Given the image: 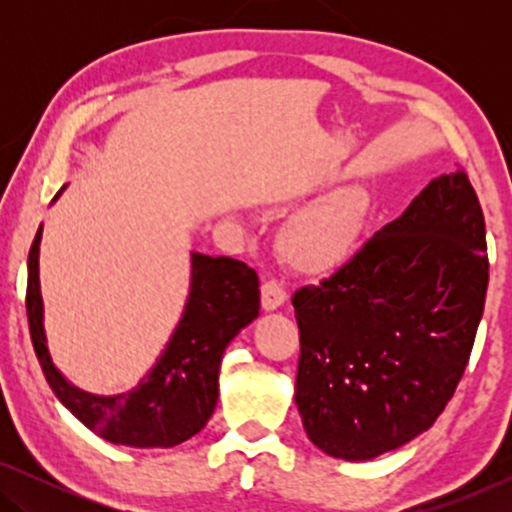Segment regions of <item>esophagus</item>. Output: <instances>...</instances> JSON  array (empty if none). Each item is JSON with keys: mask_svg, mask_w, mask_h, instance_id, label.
<instances>
[{"mask_svg": "<svg viewBox=\"0 0 512 512\" xmlns=\"http://www.w3.org/2000/svg\"><path fill=\"white\" fill-rule=\"evenodd\" d=\"M284 303H286V291L275 282V279L261 284V305L265 312L277 310V307H282Z\"/></svg>", "mask_w": 512, "mask_h": 512, "instance_id": "obj_1", "label": "esophagus"}]
</instances>
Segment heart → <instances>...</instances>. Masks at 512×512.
<instances>
[{
  "instance_id": "b5f03b06",
  "label": "heart",
  "mask_w": 512,
  "mask_h": 512,
  "mask_svg": "<svg viewBox=\"0 0 512 512\" xmlns=\"http://www.w3.org/2000/svg\"><path fill=\"white\" fill-rule=\"evenodd\" d=\"M368 214L370 195L363 188L326 195L284 223L277 237L279 254L303 275H331L356 256Z\"/></svg>"
}]
</instances>
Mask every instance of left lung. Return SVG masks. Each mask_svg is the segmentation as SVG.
Segmentation results:
<instances>
[{"instance_id": "1", "label": "left lung", "mask_w": 512, "mask_h": 512, "mask_svg": "<svg viewBox=\"0 0 512 512\" xmlns=\"http://www.w3.org/2000/svg\"><path fill=\"white\" fill-rule=\"evenodd\" d=\"M487 282L485 216L457 170L433 179L345 268L293 293L307 438L366 461L429 429L466 370Z\"/></svg>"}]
</instances>
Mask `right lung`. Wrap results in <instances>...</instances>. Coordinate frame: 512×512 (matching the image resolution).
Here are the masks:
<instances>
[{
	"label": "right lung",
	"instance_id": "obj_1",
	"mask_svg": "<svg viewBox=\"0 0 512 512\" xmlns=\"http://www.w3.org/2000/svg\"><path fill=\"white\" fill-rule=\"evenodd\" d=\"M60 188L53 202L60 198ZM41 226L27 256V321L34 352L58 401L97 436L128 447H174L202 431L219 398V368L230 340L261 310L258 275L228 256L191 254V291L184 314L156 366L135 389L88 394L55 368L46 345L39 284Z\"/></svg>",
	"mask_w": 512,
	"mask_h": 512
}]
</instances>
